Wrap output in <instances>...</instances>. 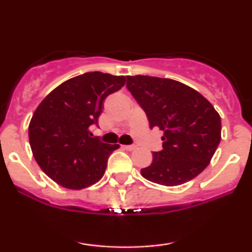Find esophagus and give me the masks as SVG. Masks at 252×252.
Masks as SVG:
<instances>
[{"label":"esophagus","mask_w":252,"mask_h":252,"mask_svg":"<svg viewBox=\"0 0 252 252\" xmlns=\"http://www.w3.org/2000/svg\"><path fill=\"white\" fill-rule=\"evenodd\" d=\"M122 147H123V148L126 149V150H134V149L136 148L135 146H130V144H129V146H122Z\"/></svg>","instance_id":"34e87169"}]
</instances>
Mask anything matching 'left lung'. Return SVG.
<instances>
[{
    "label": "left lung",
    "mask_w": 252,
    "mask_h": 252,
    "mask_svg": "<svg viewBox=\"0 0 252 252\" xmlns=\"http://www.w3.org/2000/svg\"><path fill=\"white\" fill-rule=\"evenodd\" d=\"M126 89L144 110L150 128L163 131L162 150L141 169L147 180L163 186L186 184L207 167L221 138V121L198 91L176 80L128 76Z\"/></svg>",
    "instance_id": "8db88e82"
}]
</instances>
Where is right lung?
<instances>
[{"instance_id":"add662e5","label":"right lung","mask_w":252,"mask_h":252,"mask_svg":"<svg viewBox=\"0 0 252 252\" xmlns=\"http://www.w3.org/2000/svg\"><path fill=\"white\" fill-rule=\"evenodd\" d=\"M124 84L123 76L88 72L60 84L36 108L28 128L32 152L60 186L82 189L102 179L120 146L90 137V126H98L104 99Z\"/></svg>"}]
</instances>
